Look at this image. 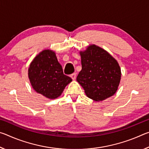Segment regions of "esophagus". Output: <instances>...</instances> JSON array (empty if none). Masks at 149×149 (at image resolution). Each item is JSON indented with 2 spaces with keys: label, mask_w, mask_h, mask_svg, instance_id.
<instances>
[{
  "label": "esophagus",
  "mask_w": 149,
  "mask_h": 149,
  "mask_svg": "<svg viewBox=\"0 0 149 149\" xmlns=\"http://www.w3.org/2000/svg\"><path fill=\"white\" fill-rule=\"evenodd\" d=\"M70 77H72V79L73 80H75V78H76V74H75V73H74V74H72L71 75H70Z\"/></svg>",
  "instance_id": "esophagus-1"
}]
</instances>
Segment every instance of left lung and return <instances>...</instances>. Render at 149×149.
I'll use <instances>...</instances> for the list:
<instances>
[{"label":"left lung","mask_w":149,"mask_h":149,"mask_svg":"<svg viewBox=\"0 0 149 149\" xmlns=\"http://www.w3.org/2000/svg\"><path fill=\"white\" fill-rule=\"evenodd\" d=\"M82 69L77 81L88 97L102 101L114 95L121 80L119 64L112 55L95 45L79 52Z\"/></svg>","instance_id":"8db88e82"}]
</instances>
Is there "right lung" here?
<instances>
[{
  "instance_id": "right-lung-1",
  "label": "right lung",
  "mask_w": 149,
  "mask_h": 149,
  "mask_svg": "<svg viewBox=\"0 0 149 149\" xmlns=\"http://www.w3.org/2000/svg\"><path fill=\"white\" fill-rule=\"evenodd\" d=\"M28 77L33 89L49 99L60 97L72 81L64 74L56 53L50 49L42 50L34 58L28 68Z\"/></svg>"
}]
</instances>
